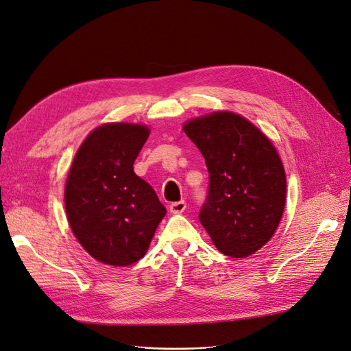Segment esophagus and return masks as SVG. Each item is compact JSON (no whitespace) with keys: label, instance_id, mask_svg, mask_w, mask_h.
I'll return each instance as SVG.
<instances>
[{"label":"esophagus","instance_id":"34e87169","mask_svg":"<svg viewBox=\"0 0 351 351\" xmlns=\"http://www.w3.org/2000/svg\"><path fill=\"white\" fill-rule=\"evenodd\" d=\"M186 210V202L185 201H179V202H173L169 205V211L172 214H182Z\"/></svg>","mask_w":351,"mask_h":351}]
</instances>
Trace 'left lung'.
<instances>
[{
  "label": "left lung",
  "mask_w": 351,
  "mask_h": 351,
  "mask_svg": "<svg viewBox=\"0 0 351 351\" xmlns=\"http://www.w3.org/2000/svg\"><path fill=\"white\" fill-rule=\"evenodd\" d=\"M182 130L210 173L202 227L223 254H254L274 237L287 204V175L274 143L245 117L227 110L191 119Z\"/></svg>",
  "instance_id": "8db88e82"
}]
</instances>
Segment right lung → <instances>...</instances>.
I'll return each instance as SVG.
<instances>
[{
  "instance_id": "1",
  "label": "right lung",
  "mask_w": 351,
  "mask_h": 351,
  "mask_svg": "<svg viewBox=\"0 0 351 351\" xmlns=\"http://www.w3.org/2000/svg\"><path fill=\"white\" fill-rule=\"evenodd\" d=\"M150 136L140 123H106L77 149L64 184L69 227L95 261L125 267L150 247L166 208L134 173V160Z\"/></svg>"
}]
</instances>
